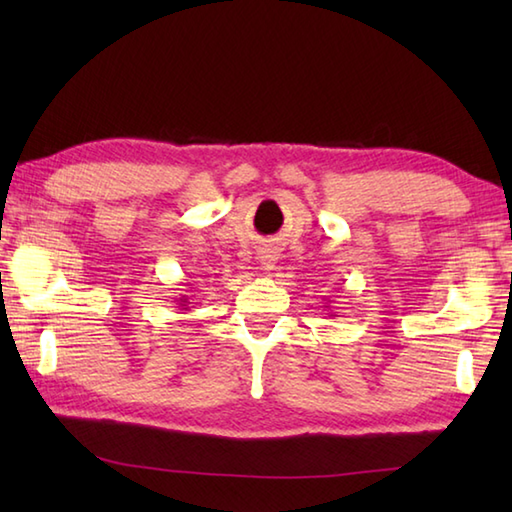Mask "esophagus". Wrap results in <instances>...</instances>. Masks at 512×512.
<instances>
[{
    "mask_svg": "<svg viewBox=\"0 0 512 512\" xmlns=\"http://www.w3.org/2000/svg\"><path fill=\"white\" fill-rule=\"evenodd\" d=\"M259 262H262V268L266 270V273H273V270H275V262H277V257H275V255H270V253H266V255L259 257Z\"/></svg>",
    "mask_w": 512,
    "mask_h": 512,
    "instance_id": "1",
    "label": "esophagus"
}]
</instances>
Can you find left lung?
<instances>
[{
  "label": "left lung",
  "mask_w": 512,
  "mask_h": 512,
  "mask_svg": "<svg viewBox=\"0 0 512 512\" xmlns=\"http://www.w3.org/2000/svg\"><path fill=\"white\" fill-rule=\"evenodd\" d=\"M325 308H330V306H325Z\"/></svg>",
  "instance_id": "1"
}]
</instances>
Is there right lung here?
Listing matches in <instances>:
<instances>
[{"label":"right lung","mask_w":512,"mask_h":512,"mask_svg":"<svg viewBox=\"0 0 512 512\" xmlns=\"http://www.w3.org/2000/svg\"><path fill=\"white\" fill-rule=\"evenodd\" d=\"M189 303H191V301H189V297H184V295H182V297L178 299V308H180V310H189Z\"/></svg>","instance_id":"1"}]
</instances>
